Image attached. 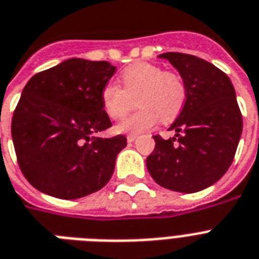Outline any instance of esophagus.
<instances>
[{
  "label": "esophagus",
  "instance_id": "esophagus-1",
  "mask_svg": "<svg viewBox=\"0 0 259 259\" xmlns=\"http://www.w3.org/2000/svg\"><path fill=\"white\" fill-rule=\"evenodd\" d=\"M137 140V136H127V142H134Z\"/></svg>",
  "mask_w": 259,
  "mask_h": 259
}]
</instances>
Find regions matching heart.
<instances>
[{
  "label": "heart",
  "instance_id": "heart-1",
  "mask_svg": "<svg viewBox=\"0 0 259 259\" xmlns=\"http://www.w3.org/2000/svg\"><path fill=\"white\" fill-rule=\"evenodd\" d=\"M123 88L108 82L101 92V102L105 113L111 119L122 118L133 105L138 110L126 117L117 126L121 133L140 134L158 122L173 121L182 110L186 90L182 79L176 73L165 71L161 66L149 62H137L121 73Z\"/></svg>",
  "mask_w": 259,
  "mask_h": 259
}]
</instances>
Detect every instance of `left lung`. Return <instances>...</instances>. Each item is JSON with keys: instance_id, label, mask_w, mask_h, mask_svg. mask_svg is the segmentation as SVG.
<instances>
[{"instance_id": "8db88e82", "label": "left lung", "mask_w": 259, "mask_h": 259, "mask_svg": "<svg viewBox=\"0 0 259 259\" xmlns=\"http://www.w3.org/2000/svg\"><path fill=\"white\" fill-rule=\"evenodd\" d=\"M158 57L178 70L186 101L169 127L176 136L153 137L155 148L146 166L159 186L195 193L215 184L230 167L242 134V114L232 81L217 66L190 54Z\"/></svg>"}]
</instances>
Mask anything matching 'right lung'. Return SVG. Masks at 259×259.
Segmentation results:
<instances>
[{
    "label": "right lung",
    "mask_w": 259,
    "mask_h": 259,
    "mask_svg": "<svg viewBox=\"0 0 259 259\" xmlns=\"http://www.w3.org/2000/svg\"><path fill=\"white\" fill-rule=\"evenodd\" d=\"M114 73L108 61L70 58L27 81L12 138L21 171L37 190L77 199L109 182L126 137L94 134L111 126L101 92Z\"/></svg>",
    "instance_id": "1"
}]
</instances>
